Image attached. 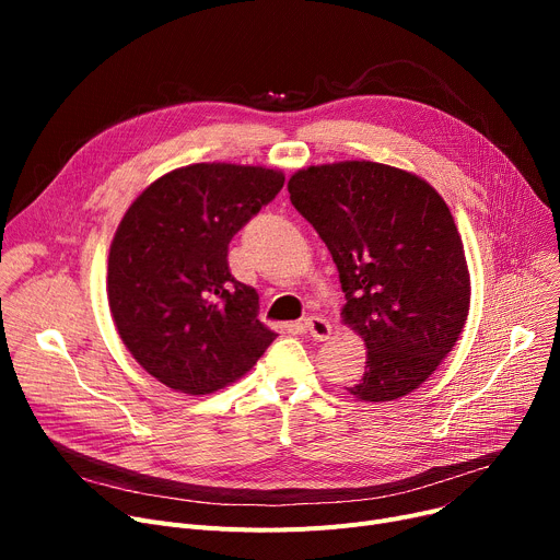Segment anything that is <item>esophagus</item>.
I'll return each instance as SVG.
<instances>
[{
  "label": "esophagus",
  "mask_w": 560,
  "mask_h": 560,
  "mask_svg": "<svg viewBox=\"0 0 560 560\" xmlns=\"http://www.w3.org/2000/svg\"><path fill=\"white\" fill-rule=\"evenodd\" d=\"M304 329L308 331V336L313 338V340H327L329 336H331V325L327 319H322L319 315H311V317H306L304 319Z\"/></svg>",
  "instance_id": "obj_1"
}]
</instances>
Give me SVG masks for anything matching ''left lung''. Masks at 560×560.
<instances>
[{
	"label": "left lung",
	"instance_id": "8db88e82",
	"mask_svg": "<svg viewBox=\"0 0 560 560\" xmlns=\"http://www.w3.org/2000/svg\"><path fill=\"white\" fill-rule=\"evenodd\" d=\"M290 201L329 247L368 361L347 388L361 401L413 393L454 349L469 272L445 199L418 174L372 161L298 170Z\"/></svg>",
	"mask_w": 560,
	"mask_h": 560
}]
</instances>
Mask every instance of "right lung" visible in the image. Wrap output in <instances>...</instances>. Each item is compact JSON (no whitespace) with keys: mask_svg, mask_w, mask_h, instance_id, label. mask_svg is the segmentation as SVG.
<instances>
[{"mask_svg":"<svg viewBox=\"0 0 560 560\" xmlns=\"http://www.w3.org/2000/svg\"><path fill=\"white\" fill-rule=\"evenodd\" d=\"M279 170L195 163L129 206L108 254L110 315L131 357L176 393L209 395L247 374L277 338L258 295L229 272V243L283 188Z\"/></svg>","mask_w":560,"mask_h":560,"instance_id":"1","label":"right lung"}]
</instances>
